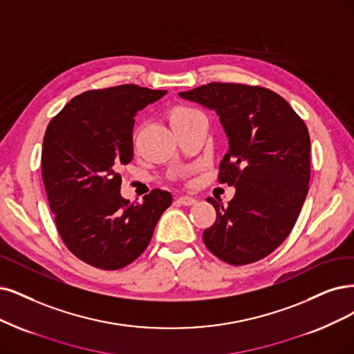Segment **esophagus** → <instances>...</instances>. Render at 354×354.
<instances>
[{"label":"esophagus","instance_id":"34e87169","mask_svg":"<svg viewBox=\"0 0 354 354\" xmlns=\"http://www.w3.org/2000/svg\"><path fill=\"white\" fill-rule=\"evenodd\" d=\"M176 201L180 205H194L195 203H197V200L192 198V197H187V195H182V197H179Z\"/></svg>","mask_w":354,"mask_h":354}]
</instances>
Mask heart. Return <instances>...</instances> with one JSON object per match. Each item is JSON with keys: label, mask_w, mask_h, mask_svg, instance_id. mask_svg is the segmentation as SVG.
<instances>
[{"label": "heart", "mask_w": 354, "mask_h": 354, "mask_svg": "<svg viewBox=\"0 0 354 354\" xmlns=\"http://www.w3.org/2000/svg\"><path fill=\"white\" fill-rule=\"evenodd\" d=\"M195 109L189 108V106H175L172 111L169 112V121L174 122L176 120H179V118H184L189 113H192Z\"/></svg>", "instance_id": "heart-1"}]
</instances>
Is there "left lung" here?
<instances>
[{
  "label": "left lung",
  "instance_id": "obj_1",
  "mask_svg": "<svg viewBox=\"0 0 354 354\" xmlns=\"http://www.w3.org/2000/svg\"><path fill=\"white\" fill-rule=\"evenodd\" d=\"M179 96L214 109L229 138L217 178L236 192L226 207L207 198L216 221L203 241L230 266L257 263L289 236L308 195L306 124L280 95L261 86L214 82Z\"/></svg>",
  "mask_w": 354,
  "mask_h": 354
}]
</instances>
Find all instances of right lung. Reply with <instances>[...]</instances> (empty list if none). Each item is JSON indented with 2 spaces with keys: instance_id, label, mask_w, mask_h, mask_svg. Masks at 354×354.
<instances>
[{
  "instance_id": "1",
  "label": "right lung",
  "mask_w": 354,
  "mask_h": 354,
  "mask_svg": "<svg viewBox=\"0 0 354 354\" xmlns=\"http://www.w3.org/2000/svg\"><path fill=\"white\" fill-rule=\"evenodd\" d=\"M166 90L137 84L87 90L52 118L42 178L65 246L99 270H120L149 246L172 195L153 189L141 204L121 197L118 169L133 160L134 116Z\"/></svg>"
}]
</instances>
